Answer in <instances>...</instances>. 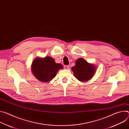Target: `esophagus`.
Wrapping results in <instances>:
<instances>
[{"label":"esophagus","mask_w":129,"mask_h":129,"mask_svg":"<svg viewBox=\"0 0 129 129\" xmlns=\"http://www.w3.org/2000/svg\"><path fill=\"white\" fill-rule=\"evenodd\" d=\"M64 69H67L69 68V66H68V65H64Z\"/></svg>","instance_id":"obj_1"}]
</instances>
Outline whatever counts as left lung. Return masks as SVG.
Wrapping results in <instances>:
<instances>
[{
    "mask_svg": "<svg viewBox=\"0 0 129 129\" xmlns=\"http://www.w3.org/2000/svg\"><path fill=\"white\" fill-rule=\"evenodd\" d=\"M95 70L93 65L88 63L82 58L78 59L76 61V65L72 67L76 78L82 82L87 81L92 77Z\"/></svg>",
    "mask_w": 129,
    "mask_h": 129,
    "instance_id": "8db88e82",
    "label": "left lung"
}]
</instances>
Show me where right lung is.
Masks as SVG:
<instances>
[{
  "instance_id": "obj_1",
  "label": "right lung",
  "mask_w": 129,
  "mask_h": 129,
  "mask_svg": "<svg viewBox=\"0 0 129 129\" xmlns=\"http://www.w3.org/2000/svg\"><path fill=\"white\" fill-rule=\"evenodd\" d=\"M62 68V64L55 63L54 60L50 57L36 58L31 66L33 75L43 83H47L54 78L57 71Z\"/></svg>"
}]
</instances>
